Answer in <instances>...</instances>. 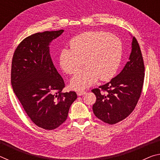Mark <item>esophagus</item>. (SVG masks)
<instances>
[{
	"mask_svg": "<svg viewBox=\"0 0 160 160\" xmlns=\"http://www.w3.org/2000/svg\"><path fill=\"white\" fill-rule=\"evenodd\" d=\"M86 93L85 91L84 90H80V91H78L77 94L78 96H81V95H83V94H85Z\"/></svg>",
	"mask_w": 160,
	"mask_h": 160,
	"instance_id": "obj_1",
	"label": "esophagus"
}]
</instances>
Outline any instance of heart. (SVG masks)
<instances>
[{
    "label": "heart",
    "instance_id": "obj_1",
    "mask_svg": "<svg viewBox=\"0 0 160 160\" xmlns=\"http://www.w3.org/2000/svg\"><path fill=\"white\" fill-rule=\"evenodd\" d=\"M70 49L60 54V66L64 72L74 75L84 64L87 66L72 78L70 85L82 90L92 85L99 78L110 80L115 75L122 56V43L117 37L102 31L86 32L70 42Z\"/></svg>",
    "mask_w": 160,
    "mask_h": 160
}]
</instances>
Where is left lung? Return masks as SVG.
<instances>
[{
	"label": "left lung",
	"instance_id": "left-lung-1",
	"mask_svg": "<svg viewBox=\"0 0 160 160\" xmlns=\"http://www.w3.org/2000/svg\"><path fill=\"white\" fill-rule=\"evenodd\" d=\"M144 72L141 50L133 37L129 61L122 71L110 82L92 90L97 97L92 107L96 117L110 125L128 117L136 107L141 94Z\"/></svg>",
	"mask_w": 160,
	"mask_h": 160
}]
</instances>
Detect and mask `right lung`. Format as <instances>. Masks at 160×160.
<instances>
[{
    "instance_id": "1",
    "label": "right lung",
    "mask_w": 160,
    "mask_h": 160,
    "mask_svg": "<svg viewBox=\"0 0 160 160\" xmlns=\"http://www.w3.org/2000/svg\"><path fill=\"white\" fill-rule=\"evenodd\" d=\"M63 32L46 31L26 37L16 48L12 60L14 93L32 122L49 131L65 122L70 105L77 99L74 91L62 92L64 81L49 53L50 42Z\"/></svg>"
}]
</instances>
